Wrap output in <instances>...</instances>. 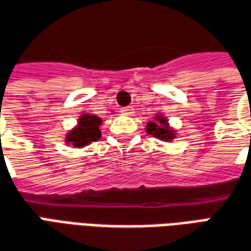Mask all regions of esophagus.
I'll use <instances>...</instances> for the list:
<instances>
[{
  "instance_id": "obj_1",
  "label": "esophagus",
  "mask_w": 251,
  "mask_h": 251,
  "mask_svg": "<svg viewBox=\"0 0 251 251\" xmlns=\"http://www.w3.org/2000/svg\"><path fill=\"white\" fill-rule=\"evenodd\" d=\"M133 110H134V108L130 107V106H127V107H122V108H121L120 111H121V114H124V115H131V114L134 113Z\"/></svg>"
}]
</instances>
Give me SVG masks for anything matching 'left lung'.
<instances>
[{
    "instance_id": "left-lung-1",
    "label": "left lung",
    "mask_w": 251,
    "mask_h": 251,
    "mask_svg": "<svg viewBox=\"0 0 251 251\" xmlns=\"http://www.w3.org/2000/svg\"><path fill=\"white\" fill-rule=\"evenodd\" d=\"M159 124L156 122H150L148 124V127H147V131L148 134H152L155 136L156 138H160V140H164V141H168V140H173L174 138V131L170 130L167 126V121L164 120L163 117H156Z\"/></svg>"
}]
</instances>
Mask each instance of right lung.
<instances>
[{
  "label": "right lung",
  "mask_w": 251,
  "mask_h": 251,
  "mask_svg": "<svg viewBox=\"0 0 251 251\" xmlns=\"http://www.w3.org/2000/svg\"><path fill=\"white\" fill-rule=\"evenodd\" d=\"M100 124L101 120L96 115H89V114L81 115L78 120V126L68 133L66 141L72 143V145L76 148H81L88 145L89 143L98 141L101 136L99 129Z\"/></svg>",
  "instance_id": "add662e5"
}]
</instances>
